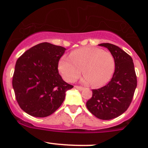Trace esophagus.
Returning <instances> with one entry per match:
<instances>
[{
  "label": "esophagus",
  "instance_id": "obj_1",
  "mask_svg": "<svg viewBox=\"0 0 148 148\" xmlns=\"http://www.w3.org/2000/svg\"><path fill=\"white\" fill-rule=\"evenodd\" d=\"M74 88H75V89H77L78 90H83L84 89V88L82 87V86H77V85H76V86H74Z\"/></svg>",
  "mask_w": 148,
  "mask_h": 148
}]
</instances>
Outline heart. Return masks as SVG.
I'll return each mask as SVG.
<instances>
[{"mask_svg":"<svg viewBox=\"0 0 148 148\" xmlns=\"http://www.w3.org/2000/svg\"><path fill=\"white\" fill-rule=\"evenodd\" d=\"M114 59L110 51L95 47L75 49L69 56L60 58L58 69L64 79L68 82L76 81L81 74H85L84 83L101 86L110 81L114 71Z\"/></svg>","mask_w":148,"mask_h":148,"instance_id":"obj_1","label":"heart"}]
</instances>
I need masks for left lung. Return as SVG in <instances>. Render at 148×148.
Segmentation results:
<instances>
[{
    "label": "left lung",
    "instance_id": "obj_1",
    "mask_svg": "<svg viewBox=\"0 0 148 148\" xmlns=\"http://www.w3.org/2000/svg\"><path fill=\"white\" fill-rule=\"evenodd\" d=\"M109 49L114 59L115 69L111 80L97 89H92V97L86 107L100 120H108L123 114L132 102L137 86L132 59L128 53L114 44H99Z\"/></svg>",
    "mask_w": 148,
    "mask_h": 148
}]
</instances>
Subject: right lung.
I'll return each instance as SVG.
<instances>
[{"instance_id":"add662e5","label":"right lung","mask_w":148,"mask_h":148,"mask_svg":"<svg viewBox=\"0 0 148 148\" xmlns=\"http://www.w3.org/2000/svg\"><path fill=\"white\" fill-rule=\"evenodd\" d=\"M65 48L47 42L33 46L18 59L12 80L16 101L31 116L45 117L63 103L74 86L62 79L58 64Z\"/></svg>"}]
</instances>
